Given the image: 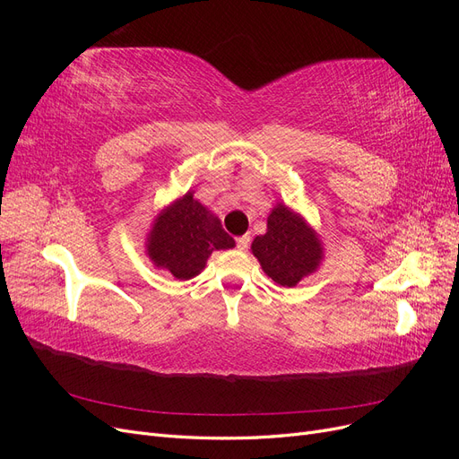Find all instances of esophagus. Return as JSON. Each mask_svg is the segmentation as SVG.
Returning <instances> with one entry per match:
<instances>
[{"mask_svg":"<svg viewBox=\"0 0 459 459\" xmlns=\"http://www.w3.org/2000/svg\"><path fill=\"white\" fill-rule=\"evenodd\" d=\"M235 243H238L239 251H247L248 245H251V235H241V238L235 239Z\"/></svg>","mask_w":459,"mask_h":459,"instance_id":"1","label":"esophagus"}]
</instances>
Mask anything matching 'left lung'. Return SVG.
Instances as JSON below:
<instances>
[{
  "label": "left lung",
  "instance_id": "obj_1",
  "mask_svg": "<svg viewBox=\"0 0 459 459\" xmlns=\"http://www.w3.org/2000/svg\"><path fill=\"white\" fill-rule=\"evenodd\" d=\"M251 248L264 273L281 287H295L324 260V245L316 230L283 203L272 208L266 233L256 235Z\"/></svg>",
  "mask_w": 459,
  "mask_h": 459
}]
</instances>
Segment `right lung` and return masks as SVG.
Segmentation results:
<instances>
[{
  "label": "right lung",
  "instance_id": "1",
  "mask_svg": "<svg viewBox=\"0 0 459 459\" xmlns=\"http://www.w3.org/2000/svg\"><path fill=\"white\" fill-rule=\"evenodd\" d=\"M145 247L157 268L186 281L204 270L214 251L233 248L235 241L221 228L220 218L193 199V191H187L159 212Z\"/></svg>",
  "mask_w": 459,
  "mask_h": 459
}]
</instances>
